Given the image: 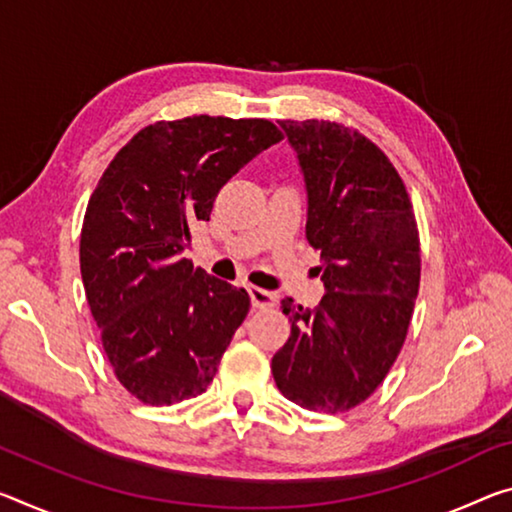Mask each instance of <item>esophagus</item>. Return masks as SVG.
I'll return each instance as SVG.
<instances>
[{
    "instance_id": "1",
    "label": "esophagus",
    "mask_w": 512,
    "mask_h": 512,
    "mask_svg": "<svg viewBox=\"0 0 512 512\" xmlns=\"http://www.w3.org/2000/svg\"><path fill=\"white\" fill-rule=\"evenodd\" d=\"M248 294H250V303H253V307H273L275 305V294H271V291L266 289H259V287H248Z\"/></svg>"
}]
</instances>
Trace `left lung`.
Returning a JSON list of instances; mask_svg holds the SVG:
<instances>
[{"mask_svg":"<svg viewBox=\"0 0 512 512\" xmlns=\"http://www.w3.org/2000/svg\"><path fill=\"white\" fill-rule=\"evenodd\" d=\"M305 182V237L321 248L316 310L291 321L275 385L300 408L344 412L369 399L399 355L419 291V237L396 168L369 139L328 120H280Z\"/></svg>","mask_w":512,"mask_h":512,"instance_id":"obj_1","label":"left lung"}]
</instances>
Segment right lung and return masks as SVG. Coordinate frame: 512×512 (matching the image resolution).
Returning <instances> with one entry per match:
<instances>
[{
    "label": "right lung",
    "instance_id": "obj_1",
    "mask_svg": "<svg viewBox=\"0 0 512 512\" xmlns=\"http://www.w3.org/2000/svg\"><path fill=\"white\" fill-rule=\"evenodd\" d=\"M282 141L269 120L154 123L120 150L88 200L81 280L123 387L148 405L198 396L250 310L246 289L184 250L232 175Z\"/></svg>",
    "mask_w": 512,
    "mask_h": 512
}]
</instances>
